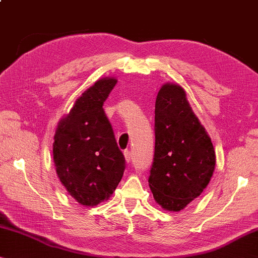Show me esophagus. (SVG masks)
Returning a JSON list of instances; mask_svg holds the SVG:
<instances>
[{
	"instance_id": "obj_1",
	"label": "esophagus",
	"mask_w": 258,
	"mask_h": 258,
	"mask_svg": "<svg viewBox=\"0 0 258 258\" xmlns=\"http://www.w3.org/2000/svg\"><path fill=\"white\" fill-rule=\"evenodd\" d=\"M123 154H124V158H125V161L126 162H130L132 161V159H133V156H132V152L129 151V150H125V151L123 152Z\"/></svg>"
}]
</instances>
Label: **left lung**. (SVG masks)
<instances>
[{"label": "left lung", "instance_id": "obj_1", "mask_svg": "<svg viewBox=\"0 0 258 258\" xmlns=\"http://www.w3.org/2000/svg\"><path fill=\"white\" fill-rule=\"evenodd\" d=\"M154 132L150 189L166 211H181L207 188L215 172L216 153L179 84L166 83L158 92Z\"/></svg>", "mask_w": 258, "mask_h": 258}]
</instances>
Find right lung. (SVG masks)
<instances>
[{
    "instance_id": "obj_1",
    "label": "right lung",
    "mask_w": 258,
    "mask_h": 258,
    "mask_svg": "<svg viewBox=\"0 0 258 258\" xmlns=\"http://www.w3.org/2000/svg\"><path fill=\"white\" fill-rule=\"evenodd\" d=\"M117 83L98 79L58 121L53 143L56 174L69 195L84 207L107 201L123 176L125 160L102 108Z\"/></svg>"
}]
</instances>
